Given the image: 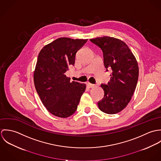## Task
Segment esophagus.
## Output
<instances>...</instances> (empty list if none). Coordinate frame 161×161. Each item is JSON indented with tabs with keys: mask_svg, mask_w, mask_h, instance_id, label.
Here are the masks:
<instances>
[{
	"mask_svg": "<svg viewBox=\"0 0 161 161\" xmlns=\"http://www.w3.org/2000/svg\"><path fill=\"white\" fill-rule=\"evenodd\" d=\"M87 86H88L89 88H93V87H94L95 86L94 84H91V83H87Z\"/></svg>",
	"mask_w": 161,
	"mask_h": 161,
	"instance_id": "obj_1",
	"label": "esophagus"
}]
</instances>
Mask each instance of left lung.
Here are the masks:
<instances>
[{"mask_svg":"<svg viewBox=\"0 0 161 161\" xmlns=\"http://www.w3.org/2000/svg\"><path fill=\"white\" fill-rule=\"evenodd\" d=\"M101 48L106 70H112L108 84H102L104 97L98 102L99 109L107 114L123 110L130 102L139 76L138 62L134 54L121 40L110 36L91 39Z\"/></svg>","mask_w":161,"mask_h":161,"instance_id":"1","label":"left lung"}]
</instances>
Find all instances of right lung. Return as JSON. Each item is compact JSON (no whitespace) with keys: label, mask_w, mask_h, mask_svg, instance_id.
<instances>
[{"label":"right lung","mask_w":161,"mask_h":161,"mask_svg":"<svg viewBox=\"0 0 161 161\" xmlns=\"http://www.w3.org/2000/svg\"><path fill=\"white\" fill-rule=\"evenodd\" d=\"M87 39L58 38L40 51L33 74L36 91L47 110L67 118L75 113L86 86L70 82L65 73L75 64L77 51Z\"/></svg>","instance_id":"right-lung-1"}]
</instances>
